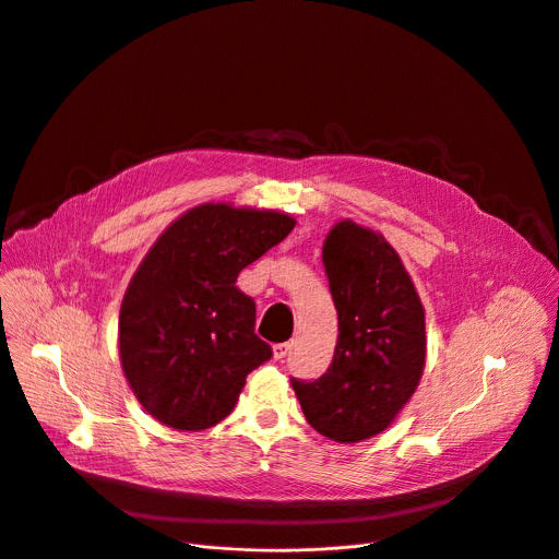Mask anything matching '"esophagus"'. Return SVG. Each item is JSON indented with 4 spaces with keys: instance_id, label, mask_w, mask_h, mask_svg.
<instances>
[{
    "instance_id": "1",
    "label": "esophagus",
    "mask_w": 559,
    "mask_h": 559,
    "mask_svg": "<svg viewBox=\"0 0 559 559\" xmlns=\"http://www.w3.org/2000/svg\"><path fill=\"white\" fill-rule=\"evenodd\" d=\"M292 350V344L289 342H281V344H274V359H285Z\"/></svg>"
}]
</instances>
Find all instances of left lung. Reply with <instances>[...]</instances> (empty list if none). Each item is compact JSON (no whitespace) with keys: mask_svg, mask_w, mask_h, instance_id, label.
Instances as JSON below:
<instances>
[{"mask_svg":"<svg viewBox=\"0 0 559 559\" xmlns=\"http://www.w3.org/2000/svg\"><path fill=\"white\" fill-rule=\"evenodd\" d=\"M337 309V342L326 373L292 380L313 430L337 443L384 432L419 386L426 366V313L395 248L344 219L322 246Z\"/></svg>","mask_w":559,"mask_h":559,"instance_id":"left-lung-1","label":"left lung"}]
</instances>
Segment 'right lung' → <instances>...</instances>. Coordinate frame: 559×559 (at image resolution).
<instances>
[{
    "label": "right lung",
    "mask_w": 559,
    "mask_h": 559,
    "mask_svg": "<svg viewBox=\"0 0 559 559\" xmlns=\"http://www.w3.org/2000/svg\"><path fill=\"white\" fill-rule=\"evenodd\" d=\"M294 226L278 211L202 204L153 243L118 320L124 378L153 419L198 432L233 413L248 373L272 357L254 333L257 305L235 283Z\"/></svg>",
    "instance_id": "add662e5"
}]
</instances>
